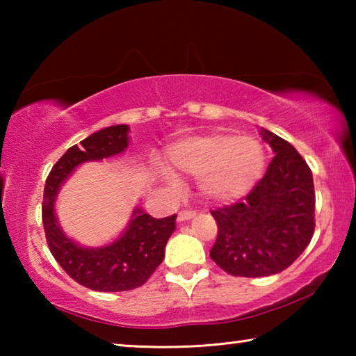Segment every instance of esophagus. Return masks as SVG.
Returning a JSON list of instances; mask_svg holds the SVG:
<instances>
[{"label":"esophagus","mask_w":356,"mask_h":356,"mask_svg":"<svg viewBox=\"0 0 356 356\" xmlns=\"http://www.w3.org/2000/svg\"><path fill=\"white\" fill-rule=\"evenodd\" d=\"M195 215H196V212H191V210H182V212H179L177 220L179 221H186V220H191Z\"/></svg>","instance_id":"obj_1"}]
</instances>
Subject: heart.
Masks as SVG:
<instances>
[{
	"mask_svg": "<svg viewBox=\"0 0 356 356\" xmlns=\"http://www.w3.org/2000/svg\"><path fill=\"white\" fill-rule=\"evenodd\" d=\"M168 165L174 172L200 177V193L213 204L245 196L264 170V150L254 138L210 134L184 140L170 149Z\"/></svg>",
	"mask_w": 356,
	"mask_h": 356,
	"instance_id": "heart-1",
	"label": "heart"
}]
</instances>
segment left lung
<instances>
[{"mask_svg":"<svg viewBox=\"0 0 356 356\" xmlns=\"http://www.w3.org/2000/svg\"><path fill=\"white\" fill-rule=\"evenodd\" d=\"M275 156L248 195L212 210L218 236L210 257L232 276L262 278L295 262L314 234V180L291 143L262 130Z\"/></svg>","mask_w":356,"mask_h":356,"instance_id":"obj_1","label":"left lung"}]
</instances>
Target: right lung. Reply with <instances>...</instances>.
<instances>
[{"mask_svg": "<svg viewBox=\"0 0 356 356\" xmlns=\"http://www.w3.org/2000/svg\"><path fill=\"white\" fill-rule=\"evenodd\" d=\"M129 147V125L95 131L81 146L67 149L48 174L42 222L48 248L63 270L78 284L97 292H122L143 286L165 257L168 238L176 229L177 215L156 220L135 209L129 226L118 240L100 248H84L61 231L55 215L58 191L76 166L122 154Z\"/></svg>", "mask_w": 356, "mask_h": 356, "instance_id": "1", "label": "right lung"}]
</instances>
